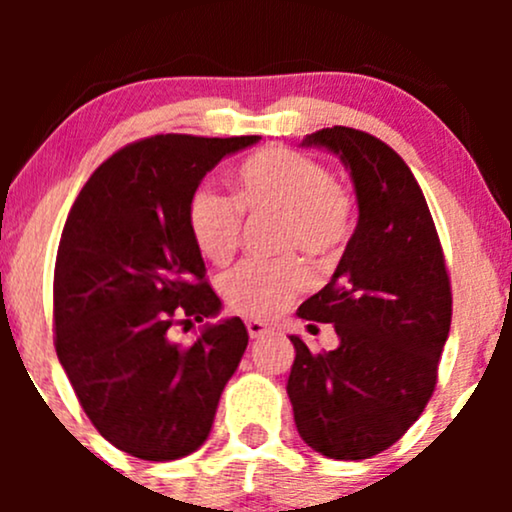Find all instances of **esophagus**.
Instances as JSON below:
<instances>
[{
    "label": "esophagus",
    "instance_id": "1",
    "mask_svg": "<svg viewBox=\"0 0 512 512\" xmlns=\"http://www.w3.org/2000/svg\"><path fill=\"white\" fill-rule=\"evenodd\" d=\"M245 327H248V334H250L252 339H260V337H264V334L269 332L267 322L257 320V317H250V320H245Z\"/></svg>",
    "mask_w": 512,
    "mask_h": 512
}]
</instances>
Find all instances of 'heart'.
Segmentation results:
<instances>
[{
	"label": "heart",
	"instance_id": "1",
	"mask_svg": "<svg viewBox=\"0 0 512 512\" xmlns=\"http://www.w3.org/2000/svg\"><path fill=\"white\" fill-rule=\"evenodd\" d=\"M236 198L204 185L187 207V226L204 260L223 264L238 250L243 214L276 216L279 250L303 252L313 264H330L351 233V197L327 168L289 149H262L236 173ZM308 281L303 262H240L221 276L228 308L269 317L284 310Z\"/></svg>",
	"mask_w": 512,
	"mask_h": 512
}]
</instances>
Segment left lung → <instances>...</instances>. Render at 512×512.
I'll use <instances>...</instances> for the list:
<instances>
[{
	"instance_id": "obj_1",
	"label": "left lung",
	"mask_w": 512,
	"mask_h": 512,
	"mask_svg": "<svg viewBox=\"0 0 512 512\" xmlns=\"http://www.w3.org/2000/svg\"><path fill=\"white\" fill-rule=\"evenodd\" d=\"M303 146L342 158L358 223L330 284L298 308L303 320L332 322L339 346L315 354L291 334L286 392L310 448L368 460L409 431L436 390L450 276L424 192L397 151L351 127L320 129Z\"/></svg>"
}]
</instances>
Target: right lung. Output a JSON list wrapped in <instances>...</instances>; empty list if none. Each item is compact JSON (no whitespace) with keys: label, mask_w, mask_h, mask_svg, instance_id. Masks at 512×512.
<instances>
[{"label":"right lung","mask_w":512,"mask_h":512,"mask_svg":"<svg viewBox=\"0 0 512 512\" xmlns=\"http://www.w3.org/2000/svg\"><path fill=\"white\" fill-rule=\"evenodd\" d=\"M260 137L156 134L96 168L64 223L55 262V351L91 424L149 462L209 438L223 387L248 346L240 317L192 344L170 327L219 315L187 226L199 182Z\"/></svg>","instance_id":"1"}]
</instances>
